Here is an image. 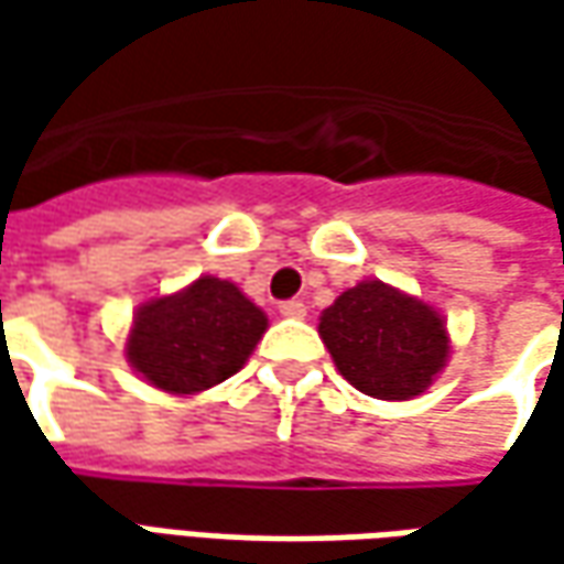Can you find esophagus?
<instances>
[{"label": "esophagus", "instance_id": "obj_1", "mask_svg": "<svg viewBox=\"0 0 564 564\" xmlns=\"http://www.w3.org/2000/svg\"><path fill=\"white\" fill-rule=\"evenodd\" d=\"M279 314L282 316H289V319H304L307 316V307H304V301H282L279 304Z\"/></svg>", "mask_w": 564, "mask_h": 564}]
</instances>
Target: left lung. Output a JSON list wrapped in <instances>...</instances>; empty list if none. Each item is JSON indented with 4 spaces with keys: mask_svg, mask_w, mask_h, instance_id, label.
Masks as SVG:
<instances>
[{
    "mask_svg": "<svg viewBox=\"0 0 564 564\" xmlns=\"http://www.w3.org/2000/svg\"><path fill=\"white\" fill-rule=\"evenodd\" d=\"M319 338L338 373L364 395H421L448 358L443 316L386 282H360L319 316Z\"/></svg>",
    "mask_w": 564,
    "mask_h": 564,
    "instance_id": "left-lung-1",
    "label": "left lung"
}]
</instances>
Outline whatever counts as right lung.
Listing matches in <instances>:
<instances>
[{
	"label": "right lung",
	"mask_w": 564,
	"mask_h": 564,
	"mask_svg": "<svg viewBox=\"0 0 564 564\" xmlns=\"http://www.w3.org/2000/svg\"><path fill=\"white\" fill-rule=\"evenodd\" d=\"M267 333V314L226 282L200 275L185 292L147 301L124 355L150 386L194 395L238 373Z\"/></svg>",
	"instance_id": "right-lung-1"
}]
</instances>
